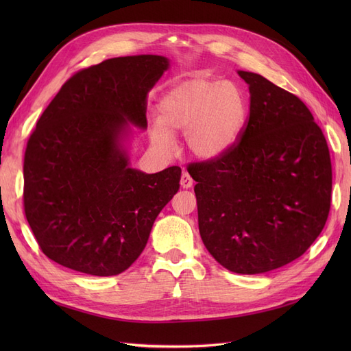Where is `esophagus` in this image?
I'll list each match as a JSON object with an SVG mask.
<instances>
[{"mask_svg":"<svg viewBox=\"0 0 351 351\" xmlns=\"http://www.w3.org/2000/svg\"><path fill=\"white\" fill-rule=\"evenodd\" d=\"M180 184H182L183 189H190L193 186V180L189 176V173L182 174V178H180Z\"/></svg>","mask_w":351,"mask_h":351,"instance_id":"esophagus-1","label":"esophagus"}]
</instances>
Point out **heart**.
Segmentation results:
<instances>
[{
  "label": "heart",
  "mask_w": 351,
  "mask_h": 351,
  "mask_svg": "<svg viewBox=\"0 0 351 351\" xmlns=\"http://www.w3.org/2000/svg\"><path fill=\"white\" fill-rule=\"evenodd\" d=\"M151 141L169 151L173 133H184L187 151L199 159H217L236 145L247 120V101L234 82L192 77L169 90L159 102Z\"/></svg>",
  "instance_id": "heart-1"
}]
</instances>
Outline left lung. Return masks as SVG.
I'll use <instances>...</instances> for the list:
<instances>
[{"label":"left lung","instance_id":"8db88e82","mask_svg":"<svg viewBox=\"0 0 351 351\" xmlns=\"http://www.w3.org/2000/svg\"><path fill=\"white\" fill-rule=\"evenodd\" d=\"M250 108L236 145L217 159L189 164L196 182L199 232L218 263L262 274L300 258L331 208L326 139L295 95L261 74L239 71Z\"/></svg>","mask_w":351,"mask_h":351}]
</instances>
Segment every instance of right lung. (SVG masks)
<instances>
[{
  "mask_svg": "<svg viewBox=\"0 0 351 351\" xmlns=\"http://www.w3.org/2000/svg\"><path fill=\"white\" fill-rule=\"evenodd\" d=\"M168 66L161 56L105 60L74 73L42 112L25 152L23 205L51 261L110 277L141 256L182 168L145 174L121 141L129 121L146 129L147 92Z\"/></svg>",
  "mask_w": 351,
  "mask_h": 351,
  "instance_id": "1",
  "label": "right lung"
}]
</instances>
